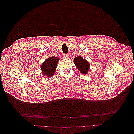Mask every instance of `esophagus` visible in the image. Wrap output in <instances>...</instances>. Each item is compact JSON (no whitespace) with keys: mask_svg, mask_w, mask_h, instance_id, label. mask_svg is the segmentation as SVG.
Returning a JSON list of instances; mask_svg holds the SVG:
<instances>
[{"mask_svg":"<svg viewBox=\"0 0 134 134\" xmlns=\"http://www.w3.org/2000/svg\"><path fill=\"white\" fill-rule=\"evenodd\" d=\"M63 56H64V58L65 59H68L69 58V55H68V54H64Z\"/></svg>","mask_w":134,"mask_h":134,"instance_id":"1","label":"esophagus"}]
</instances>
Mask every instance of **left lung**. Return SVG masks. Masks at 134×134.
I'll use <instances>...</instances> for the list:
<instances>
[{"label":"left lung","mask_w":134,"mask_h":134,"mask_svg":"<svg viewBox=\"0 0 134 134\" xmlns=\"http://www.w3.org/2000/svg\"><path fill=\"white\" fill-rule=\"evenodd\" d=\"M74 62L82 74H87L90 67L89 62H87V60L83 59L81 56H77L75 58Z\"/></svg>","instance_id":"left-lung-1"}]
</instances>
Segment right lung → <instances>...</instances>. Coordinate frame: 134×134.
I'll use <instances>...</instances> for the list:
<instances>
[{
	"label": "right lung",
	"instance_id": "add662e5",
	"mask_svg": "<svg viewBox=\"0 0 134 134\" xmlns=\"http://www.w3.org/2000/svg\"><path fill=\"white\" fill-rule=\"evenodd\" d=\"M59 58L58 57L52 56L47 59L45 62L42 64L41 69L44 75L47 77L53 76L56 71V67Z\"/></svg>",
	"mask_w": 134,
	"mask_h": 134
}]
</instances>
